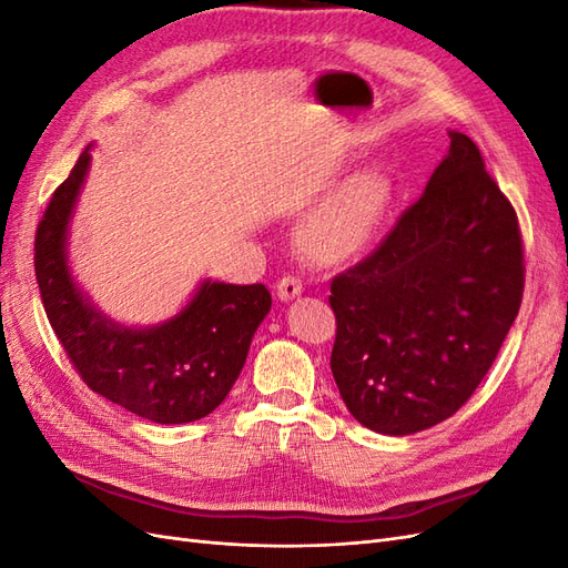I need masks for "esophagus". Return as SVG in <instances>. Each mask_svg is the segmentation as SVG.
<instances>
[{
	"label": "esophagus",
	"mask_w": 568,
	"mask_h": 568,
	"mask_svg": "<svg viewBox=\"0 0 568 568\" xmlns=\"http://www.w3.org/2000/svg\"><path fill=\"white\" fill-rule=\"evenodd\" d=\"M277 298L280 301H291V298H296V296H301V291H303V284H301V280L298 277H291V274H286V277H282L280 282H277Z\"/></svg>",
	"instance_id": "esophagus-1"
}]
</instances>
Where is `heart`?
Listing matches in <instances>:
<instances>
[{"instance_id":"1","label":"heart","mask_w":568,"mask_h":568,"mask_svg":"<svg viewBox=\"0 0 568 568\" xmlns=\"http://www.w3.org/2000/svg\"><path fill=\"white\" fill-rule=\"evenodd\" d=\"M390 201L393 184L379 170L346 178L301 222V251L322 265L355 261L374 242Z\"/></svg>"}]
</instances>
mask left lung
<instances>
[{
	"label": "left lung",
	"instance_id": "obj_1",
	"mask_svg": "<svg viewBox=\"0 0 568 568\" xmlns=\"http://www.w3.org/2000/svg\"><path fill=\"white\" fill-rule=\"evenodd\" d=\"M517 211L467 134L367 257L332 280V374L351 415L407 436L484 382L524 296Z\"/></svg>",
	"mask_w": 568,
	"mask_h": 568
}]
</instances>
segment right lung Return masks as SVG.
Masks as SVG:
<instances>
[{
    "label": "right lung",
    "instance_id": "right-lung-1",
    "mask_svg": "<svg viewBox=\"0 0 568 568\" xmlns=\"http://www.w3.org/2000/svg\"><path fill=\"white\" fill-rule=\"evenodd\" d=\"M88 168L90 153L82 151L36 232V277L51 329L80 379L136 417L186 424L211 415L246 363L270 313V291L203 282L178 317L151 329H128L97 313L65 265L68 222Z\"/></svg>",
    "mask_w": 568,
    "mask_h": 568
}]
</instances>
